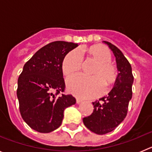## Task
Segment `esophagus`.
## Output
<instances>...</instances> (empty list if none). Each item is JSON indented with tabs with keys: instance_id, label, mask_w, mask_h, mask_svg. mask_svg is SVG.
Wrapping results in <instances>:
<instances>
[{
	"instance_id": "esophagus-1",
	"label": "esophagus",
	"mask_w": 152,
	"mask_h": 152,
	"mask_svg": "<svg viewBox=\"0 0 152 152\" xmlns=\"http://www.w3.org/2000/svg\"><path fill=\"white\" fill-rule=\"evenodd\" d=\"M81 102H82V100L78 99V98H77V99H76V103H77V104H78V103H81Z\"/></svg>"
}]
</instances>
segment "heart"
Segmentation results:
<instances>
[{
    "label": "heart",
    "instance_id": "obj_1",
    "mask_svg": "<svg viewBox=\"0 0 152 152\" xmlns=\"http://www.w3.org/2000/svg\"><path fill=\"white\" fill-rule=\"evenodd\" d=\"M91 57L97 62L92 71L93 76L77 74L67 79V87L70 92L80 98L97 96L107 86L113 84L117 78V69L110 62L111 53L106 46L94 45L87 49ZM82 56L78 49L71 51L64 57L62 62L64 75H71L77 72L82 65Z\"/></svg>",
    "mask_w": 152,
    "mask_h": 152
}]
</instances>
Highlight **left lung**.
<instances>
[{
	"label": "left lung",
	"instance_id": "8db88e82",
	"mask_svg": "<svg viewBox=\"0 0 152 152\" xmlns=\"http://www.w3.org/2000/svg\"><path fill=\"white\" fill-rule=\"evenodd\" d=\"M103 42L113 52L119 73L110 92L107 96L93 102L94 111L91 116L83 119L84 126L98 135L110 132L124 120L132 96V87L134 80L131 64L123 52L110 42Z\"/></svg>",
	"mask_w": 152,
	"mask_h": 152
}]
</instances>
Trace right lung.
<instances>
[{
    "label": "right lung",
    "instance_id": "add662e5",
    "mask_svg": "<svg viewBox=\"0 0 152 152\" xmlns=\"http://www.w3.org/2000/svg\"><path fill=\"white\" fill-rule=\"evenodd\" d=\"M77 43L56 41L38 50L24 64L18 78L17 95L21 116L33 129L48 133L61 126L64 109L74 105L65 95L62 62Z\"/></svg>",
    "mask_w": 152,
    "mask_h": 152
}]
</instances>
